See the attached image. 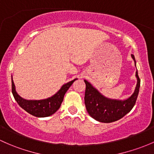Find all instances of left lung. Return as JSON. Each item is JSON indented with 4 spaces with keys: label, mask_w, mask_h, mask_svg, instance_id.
Returning <instances> with one entry per match:
<instances>
[{
    "label": "left lung",
    "mask_w": 154,
    "mask_h": 154,
    "mask_svg": "<svg viewBox=\"0 0 154 154\" xmlns=\"http://www.w3.org/2000/svg\"><path fill=\"white\" fill-rule=\"evenodd\" d=\"M135 62L134 55L131 54ZM137 84L134 94L125 100H111L105 97L96 88H94L90 82L84 80L85 83V105L89 115L96 120L105 123L115 122L130 112L135 105L138 97L140 87V79L138 72H136Z\"/></svg>",
    "instance_id": "1"
}]
</instances>
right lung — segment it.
I'll list each match as a JSON object with an SVG mask.
<instances>
[{"mask_svg": "<svg viewBox=\"0 0 154 154\" xmlns=\"http://www.w3.org/2000/svg\"><path fill=\"white\" fill-rule=\"evenodd\" d=\"M77 79L64 84L61 88L57 92V94L51 97L41 100H27L20 97L15 91L14 82L12 77V91L14 100L17 101L18 105L23 109L32 115L37 117H46V116L52 115L56 112L61 106L65 94L71 85Z\"/></svg>", "mask_w": 154, "mask_h": 154, "instance_id": "right-lung-1", "label": "right lung"}]
</instances>
